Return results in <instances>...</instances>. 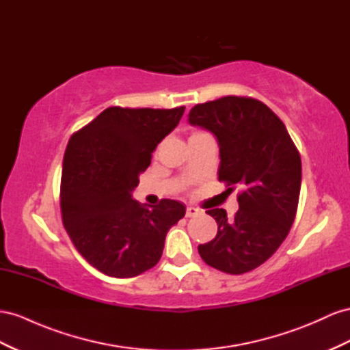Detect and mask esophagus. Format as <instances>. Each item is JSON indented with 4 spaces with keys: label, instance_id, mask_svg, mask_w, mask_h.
<instances>
[{
    "label": "esophagus",
    "instance_id": "1",
    "mask_svg": "<svg viewBox=\"0 0 350 350\" xmlns=\"http://www.w3.org/2000/svg\"><path fill=\"white\" fill-rule=\"evenodd\" d=\"M200 209H197V207H194V206H188L187 207V211H185V216L187 218H194V216H197V215H200Z\"/></svg>",
    "mask_w": 350,
    "mask_h": 350
}]
</instances>
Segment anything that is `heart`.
Masks as SVG:
<instances>
[{"label":"heart","mask_w":350,"mask_h":350,"mask_svg":"<svg viewBox=\"0 0 350 350\" xmlns=\"http://www.w3.org/2000/svg\"><path fill=\"white\" fill-rule=\"evenodd\" d=\"M196 134H197V132H196Z\"/></svg>","instance_id":"heart-1"}]
</instances>
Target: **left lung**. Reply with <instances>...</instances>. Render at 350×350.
<instances>
[{
    "label": "left lung",
    "mask_w": 350,
    "mask_h": 350,
    "mask_svg": "<svg viewBox=\"0 0 350 350\" xmlns=\"http://www.w3.org/2000/svg\"><path fill=\"white\" fill-rule=\"evenodd\" d=\"M188 122L218 138V179L230 190L241 188L232 219L218 207L206 211L218 232L198 253L209 267L240 275L268 260L295 222L300 154L282 120L256 98L226 96L196 105Z\"/></svg>",
    "instance_id": "8db88e82"
}]
</instances>
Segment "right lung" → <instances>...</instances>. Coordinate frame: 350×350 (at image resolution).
Segmentation results:
<instances>
[{
    "label": "right lung",
    "mask_w": 350,
    "mask_h": 350,
    "mask_svg": "<svg viewBox=\"0 0 350 350\" xmlns=\"http://www.w3.org/2000/svg\"><path fill=\"white\" fill-rule=\"evenodd\" d=\"M185 107H109L70 137L63 157L60 209L83 259L109 277L131 278L160 260L166 234L185 206L132 200L139 174Z\"/></svg>",
    "instance_id": "1"
}]
</instances>
